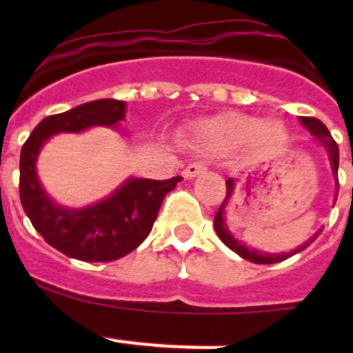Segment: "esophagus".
Returning <instances> with one entry per match:
<instances>
[{
  "label": "esophagus",
  "mask_w": 353,
  "mask_h": 353,
  "mask_svg": "<svg viewBox=\"0 0 353 353\" xmlns=\"http://www.w3.org/2000/svg\"><path fill=\"white\" fill-rule=\"evenodd\" d=\"M203 171H207V166H205L203 162H192V164H189V166L183 170V176H185V179H194L196 174L203 173Z\"/></svg>",
  "instance_id": "34e87169"
}]
</instances>
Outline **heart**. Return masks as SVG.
Returning a JSON list of instances; mask_svg holds the SVG:
<instances>
[{
	"label": "heart",
	"instance_id": "obj_1",
	"mask_svg": "<svg viewBox=\"0 0 353 353\" xmlns=\"http://www.w3.org/2000/svg\"><path fill=\"white\" fill-rule=\"evenodd\" d=\"M285 138L286 129L279 120L267 118L260 121L244 113H223L203 120L196 129L199 150L210 155L230 154L245 143L254 148H270L281 145Z\"/></svg>",
	"mask_w": 353,
	"mask_h": 353
}]
</instances>
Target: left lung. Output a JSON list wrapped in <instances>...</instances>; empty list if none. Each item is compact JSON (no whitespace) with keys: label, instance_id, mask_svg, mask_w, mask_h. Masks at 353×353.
I'll use <instances>...</instances> for the list:
<instances>
[{"label":"left lung","instance_id":"1","mask_svg":"<svg viewBox=\"0 0 353 353\" xmlns=\"http://www.w3.org/2000/svg\"><path fill=\"white\" fill-rule=\"evenodd\" d=\"M302 125L305 127V129L310 130L311 136H314V138L318 139V141L322 143L323 146H325V150L329 152V157H330V166H332V173H334V179L338 180V166H339V148L338 145H336V141L332 139V136H330L329 129H327L325 125H323L322 121L318 120V118H313V117H302L301 118ZM233 180L228 179L226 180V198H224L223 205L219 207V210L215 212V217H214V228L215 232H217V235H219V239L223 240L224 244L228 245V248L232 249V251H235L239 256H242L244 260L248 261H252V263H277V261H283L286 260V258L293 256V254H297V252L304 251L307 245L313 242L314 239H316L318 235H320V232L314 233L313 236H311L307 242H304V244L301 245V248L293 249V251L290 252H285V254H269V252H261V251H254V249L248 248L245 244H242V242H239L236 239H233V235L230 233V230H228L226 223H224V207H226V201L230 198H232L233 194ZM338 198V196H336Z\"/></svg>","mask_w":353,"mask_h":353}]
</instances>
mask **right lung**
<instances>
[{"mask_svg": "<svg viewBox=\"0 0 353 353\" xmlns=\"http://www.w3.org/2000/svg\"><path fill=\"white\" fill-rule=\"evenodd\" d=\"M123 118V101L86 102L67 113L43 118L21 150L19 194L24 212L49 245L76 260L113 261L134 251L152 232L162 199L182 182V176L129 179L105 199L77 210L60 207L46 194L35 170L43 143L58 132H81L93 125L117 127Z\"/></svg>", "mask_w": 353, "mask_h": 353, "instance_id": "obj_1", "label": "right lung"}]
</instances>
